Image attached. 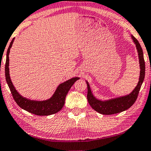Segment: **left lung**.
I'll return each mask as SVG.
<instances>
[{"instance_id":"1","label":"left lung","mask_w":151,"mask_h":151,"mask_svg":"<svg viewBox=\"0 0 151 151\" xmlns=\"http://www.w3.org/2000/svg\"><path fill=\"white\" fill-rule=\"evenodd\" d=\"M131 37L136 45V50H137L138 54V59H139L140 72L138 84L136 85V87L134 88L132 91L129 93L128 95L102 101V100L98 99L94 97L91 90L89 84L86 81L87 85L88 102L92 108L97 111L98 113L105 115H111L120 113V112L130 108L134 104L136 99H137L138 93L140 91L141 85L142 84L145 76V63L144 56H143L142 49L140 46L139 42L133 35H131Z\"/></svg>"}]
</instances>
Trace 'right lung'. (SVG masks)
Masks as SVG:
<instances>
[{
    "label": "right lung",
    "instance_id": "obj_1",
    "mask_svg": "<svg viewBox=\"0 0 151 151\" xmlns=\"http://www.w3.org/2000/svg\"><path fill=\"white\" fill-rule=\"evenodd\" d=\"M14 40H12L11 42L9 45V48L6 52V59L5 64V76L7 84L11 94L13 95V99L17 105L21 108L25 110L29 113L37 115V116H49V115L54 114L60 111L63 108L64 102H65V98L68 93V91L70 90L73 85L76 81L79 79L78 77H74L70 79L65 81L61 84H60L58 87L55 91L53 95L47 100L44 101H35V100H31L23 97L17 92L15 89V87L10 78L9 75V53H10V49L13 44Z\"/></svg>",
    "mask_w": 151,
    "mask_h": 151
}]
</instances>
